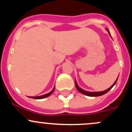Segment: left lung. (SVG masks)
Here are the masks:
<instances>
[{"label": "left lung", "mask_w": 132, "mask_h": 132, "mask_svg": "<svg viewBox=\"0 0 132 132\" xmlns=\"http://www.w3.org/2000/svg\"><path fill=\"white\" fill-rule=\"evenodd\" d=\"M107 30H108V31H109V30H108V29H107ZM117 79H118V78L117 79L116 81H115V82L113 83V85L111 87H110V88L107 89V90H104V91H101V92H91L85 91V90H82V89H81V88H80V87H78V84H77L76 82V81H75V85H76V89H78V91H79L80 92H81V93L83 94L86 95H88V96H90V97H97V96H100V95H102L105 94V93H107V92L109 91V90H110V89H111L112 88V87H113V86H114L115 84H116L117 81Z\"/></svg>", "instance_id": "8db88e82"}]
</instances>
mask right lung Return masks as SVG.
<instances>
[{
    "instance_id": "1",
    "label": "right lung",
    "mask_w": 132,
    "mask_h": 132,
    "mask_svg": "<svg viewBox=\"0 0 132 132\" xmlns=\"http://www.w3.org/2000/svg\"><path fill=\"white\" fill-rule=\"evenodd\" d=\"M54 90V89H53L50 92H49V93L46 94H45L43 95H41V96H37V97H29L30 98H32V99H43V98H45V97H47L50 96L51 94L53 92V91Z\"/></svg>"
}]
</instances>
